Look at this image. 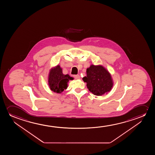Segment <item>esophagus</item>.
<instances>
[{"label": "esophagus", "instance_id": "esophagus-1", "mask_svg": "<svg viewBox=\"0 0 155 155\" xmlns=\"http://www.w3.org/2000/svg\"><path fill=\"white\" fill-rule=\"evenodd\" d=\"M74 78L76 79H80V76L79 74H77V75H74Z\"/></svg>", "mask_w": 155, "mask_h": 155}]
</instances>
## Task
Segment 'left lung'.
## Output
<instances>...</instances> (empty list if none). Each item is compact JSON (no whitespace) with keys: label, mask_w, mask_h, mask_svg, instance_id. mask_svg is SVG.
Masks as SVG:
<instances>
[{"label":"left lung","mask_w":155,"mask_h":155,"mask_svg":"<svg viewBox=\"0 0 155 155\" xmlns=\"http://www.w3.org/2000/svg\"><path fill=\"white\" fill-rule=\"evenodd\" d=\"M87 76L83 77V80L87 83L89 91L96 96H101L110 91L113 86L112 77L110 72L101 65L92 64L87 68Z\"/></svg>","instance_id":"obj_1"}]
</instances>
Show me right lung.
<instances>
[{"label": "right lung", "instance_id": "right-lung-1", "mask_svg": "<svg viewBox=\"0 0 155 155\" xmlns=\"http://www.w3.org/2000/svg\"><path fill=\"white\" fill-rule=\"evenodd\" d=\"M74 78L69 74H64L59 65L51 68L48 77V85L52 91L57 93H61L68 87V81Z\"/></svg>", "mask_w": 155, "mask_h": 155}]
</instances>
